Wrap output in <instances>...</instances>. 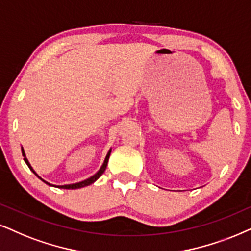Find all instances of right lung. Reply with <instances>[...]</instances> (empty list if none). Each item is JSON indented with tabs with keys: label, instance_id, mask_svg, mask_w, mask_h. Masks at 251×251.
I'll return each instance as SVG.
<instances>
[{
	"label": "right lung",
	"instance_id": "add662e5",
	"mask_svg": "<svg viewBox=\"0 0 251 251\" xmlns=\"http://www.w3.org/2000/svg\"><path fill=\"white\" fill-rule=\"evenodd\" d=\"M22 154H23V156H24V161H25V163L27 164L28 166V168H30L31 169V171H32V173L34 174V175H37L36 173H34V170L32 169V167L30 166V163H28V161H27V158H26V156H25V153H24V151H23V148H22ZM110 154H111V149L109 151V153H107V155H106V157H105V161H104V163H103V166H102V168H100V170H98V173L97 174H95L94 176H91L90 178H88V179H85V180H83V182H80V183H75V184H68V185H62V186H58V188H61V189H80V188H83V186H88V185H90V184H93L95 180H97L98 178H100V176H102V174L104 173V171H105V169H106V166H107V161H109V157H110ZM37 177L38 178H40L39 176L37 175ZM41 179V178H40ZM41 180H44V179H41ZM44 182H45V180H44ZM46 184H49V185H50V183H47V182H45ZM52 186H54V185H52Z\"/></svg>",
	"mask_w": 251,
	"mask_h": 251
}]
</instances>
